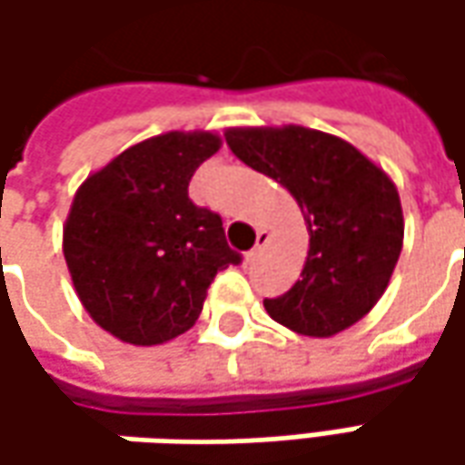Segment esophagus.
Masks as SVG:
<instances>
[{"mask_svg": "<svg viewBox=\"0 0 465 465\" xmlns=\"http://www.w3.org/2000/svg\"><path fill=\"white\" fill-rule=\"evenodd\" d=\"M269 241H272V232H269V230H259V242L253 245V251H248V256H245V259L248 261L256 259V256L261 253V248H263V245H266Z\"/></svg>", "mask_w": 465, "mask_h": 465, "instance_id": "34e87169", "label": "esophagus"}]
</instances>
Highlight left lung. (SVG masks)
<instances>
[{
    "instance_id": "obj_1",
    "label": "left lung",
    "mask_w": 465,
    "mask_h": 465,
    "mask_svg": "<svg viewBox=\"0 0 465 465\" xmlns=\"http://www.w3.org/2000/svg\"><path fill=\"white\" fill-rule=\"evenodd\" d=\"M227 147L284 186L300 206L311 248L290 292L263 300L295 333L329 339L383 297L403 245L396 183L341 136L305 126H232Z\"/></svg>"
}]
</instances>
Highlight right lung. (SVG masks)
<instances>
[{"label": "right lung", "mask_w": 465, "mask_h": 465, "mask_svg": "<svg viewBox=\"0 0 465 465\" xmlns=\"http://www.w3.org/2000/svg\"><path fill=\"white\" fill-rule=\"evenodd\" d=\"M223 147L214 132H168L84 178L64 223V259L90 318L126 344L186 333L217 272L241 256L220 214L188 199L196 168Z\"/></svg>", "instance_id": "obj_1"}]
</instances>
